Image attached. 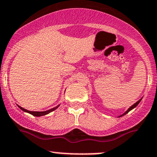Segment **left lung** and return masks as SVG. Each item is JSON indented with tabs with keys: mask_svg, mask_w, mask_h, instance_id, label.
Returning <instances> with one entry per match:
<instances>
[{
	"mask_svg": "<svg viewBox=\"0 0 157 157\" xmlns=\"http://www.w3.org/2000/svg\"><path fill=\"white\" fill-rule=\"evenodd\" d=\"M142 98H141V99H140V100H139V101H137V102H136V103H135V104H134L133 105H132V106H130V107H129V108H128V109H127L126 112H124V113H123V114H122V115H119V116H118V117H121V116H123V115H126V114H127V113H129V112H130V110L133 109H134V108H135V107H136V106H138V104H139V103H140V101H142Z\"/></svg>",
	"mask_w": 157,
	"mask_h": 157,
	"instance_id": "1",
	"label": "left lung"
}]
</instances>
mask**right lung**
<instances>
[{
    "label": "right lung",
    "instance_id": "add662e5",
    "mask_svg": "<svg viewBox=\"0 0 157 157\" xmlns=\"http://www.w3.org/2000/svg\"><path fill=\"white\" fill-rule=\"evenodd\" d=\"M18 107L20 108L21 109V110H23L24 112H25V113H30V114L33 115H34V116H36V117H40V116H42V115H48V114H49V113H51V112L54 111L55 109H57L58 107H59V105H58V106H55V107L52 108V109H48V110H46V111H43V112H42V111H41V112H37V111H29V110H27V109H24L23 107H21V106H18Z\"/></svg>",
    "mask_w": 157,
    "mask_h": 157
}]
</instances>
